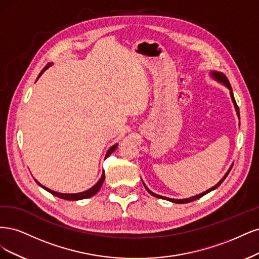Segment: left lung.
Here are the masks:
<instances>
[{
  "label": "left lung",
  "instance_id": "1",
  "mask_svg": "<svg viewBox=\"0 0 259 259\" xmlns=\"http://www.w3.org/2000/svg\"><path fill=\"white\" fill-rule=\"evenodd\" d=\"M211 76L216 80V81H219V82H221V84H223V85H225L226 86L228 89H229V91H230V97H231V100H232V102H233V105H235V108H236V112H237V115H238V117H240V113H239V107H238V105H237V103H236V100H235V97H233V93H232V88H231V86H230V82H229V80H228V78L226 77V75H225L224 73H222V72H218V71H211ZM231 168H232V164L230 165V168H229V170L227 171V173L224 175V178L218 183V184H216L215 186H213V187H211L210 189H207V190H205V191H203V193H201V194H199V195H197V196H194V197H189V198H186V199H172V198H168V197H163V196H160V195H157V194H155V193H153V191L151 190V189H148L147 187H146V185L144 184V182H143V184H144V187L146 188V190L148 191L149 194H151L152 196H154V197H157V198H160V199H164V200H168V201H171V202H174V203H188V202H191V201H195V200H197V199H199V198H201V197H203L204 195H206L207 193H210V191H212V190H214V189H216L218 188L222 183L224 182V180L227 178V175L229 174V172H230V170H231Z\"/></svg>",
  "mask_w": 259,
  "mask_h": 259
}]
</instances>
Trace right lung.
<instances>
[{
  "label": "right lung",
  "mask_w": 259,
  "mask_h": 259,
  "mask_svg": "<svg viewBox=\"0 0 259 259\" xmlns=\"http://www.w3.org/2000/svg\"><path fill=\"white\" fill-rule=\"evenodd\" d=\"M53 65V63H48L45 68L41 70V72L39 73V75H38V77H37V79L39 78V76L41 74H43L49 66H52ZM36 79V80H37ZM117 146H118V144H115V145H113L110 149H108V151L106 152V155H105V158H107L108 156H110L116 148H117ZM104 180H105V174H104V171L102 172V177H101V179H100L96 184L91 187V188H89V189H87V190H85V191H81V193H77V194H62V193H57V191H54V190H52V189H49V188H47V187H45L44 185H41L39 182H37L36 180V183L37 184L41 187V188H44L45 190H47L48 193H51V194H53L54 196H56V197H58V198H61V199H64V200H72V201H74V200H81V199H86V198H90V197H93V196H95L98 191L100 190V188H101V186H102V184H103V182H104Z\"/></svg>",
  "instance_id": "right-lung-1"
}]
</instances>
